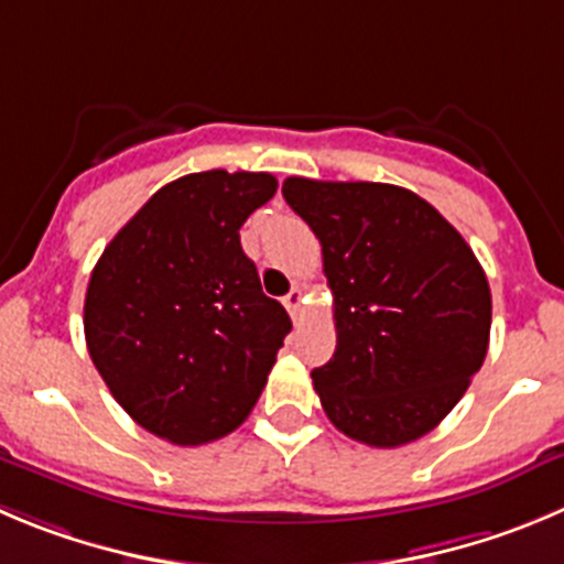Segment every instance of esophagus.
Here are the masks:
<instances>
[{"label": "esophagus", "mask_w": 564, "mask_h": 564, "mask_svg": "<svg viewBox=\"0 0 564 564\" xmlns=\"http://www.w3.org/2000/svg\"><path fill=\"white\" fill-rule=\"evenodd\" d=\"M302 302H304L302 288H293V291L285 296V310L291 313L293 324H299V318H302Z\"/></svg>", "instance_id": "esophagus-1"}]
</instances>
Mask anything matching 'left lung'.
Returning <instances> with one entry per match:
<instances>
[{
  "label": "left lung",
  "mask_w": 564,
  "mask_h": 564,
  "mask_svg": "<svg viewBox=\"0 0 564 564\" xmlns=\"http://www.w3.org/2000/svg\"><path fill=\"white\" fill-rule=\"evenodd\" d=\"M282 196L321 240L337 346L313 384L346 437L395 448L432 432L490 343V285L463 235L384 182L288 176Z\"/></svg>",
  "instance_id": "obj_1"
}]
</instances>
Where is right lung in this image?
Listing matches in <instances>:
<instances>
[{"label": "right lung", "instance_id": "obj_1", "mask_svg": "<svg viewBox=\"0 0 564 564\" xmlns=\"http://www.w3.org/2000/svg\"><path fill=\"white\" fill-rule=\"evenodd\" d=\"M273 193L265 171L180 176L118 229L90 273L96 371L138 426L174 446L238 429L291 332L240 249V227Z\"/></svg>", "mask_w": 564, "mask_h": 564}]
</instances>
